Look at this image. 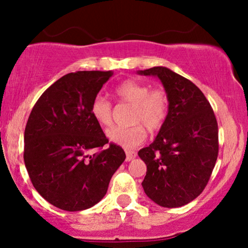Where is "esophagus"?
I'll use <instances>...</instances> for the list:
<instances>
[{"label": "esophagus", "instance_id": "1", "mask_svg": "<svg viewBox=\"0 0 248 248\" xmlns=\"http://www.w3.org/2000/svg\"><path fill=\"white\" fill-rule=\"evenodd\" d=\"M135 157H136V153L135 152H132V150H127V152H126V161L127 162L134 160Z\"/></svg>", "mask_w": 248, "mask_h": 248}]
</instances>
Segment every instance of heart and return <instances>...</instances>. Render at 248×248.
Returning a JSON list of instances; mask_svg holds the SVG:
<instances>
[{
  "instance_id": "obj_1",
  "label": "heart",
  "mask_w": 248,
  "mask_h": 248,
  "mask_svg": "<svg viewBox=\"0 0 248 248\" xmlns=\"http://www.w3.org/2000/svg\"><path fill=\"white\" fill-rule=\"evenodd\" d=\"M121 101L133 105L129 121L132 126L115 127L107 132L110 142L126 149H132L146 140L147 132H157L166 122L169 113V96L163 88H150L146 82L127 79L115 88ZM91 114L99 124L108 127L113 124V105L101 95H96L91 104Z\"/></svg>"
}]
</instances>
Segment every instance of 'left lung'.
<instances>
[{
    "label": "left lung",
    "mask_w": 248,
    "mask_h": 248,
    "mask_svg": "<svg viewBox=\"0 0 248 248\" xmlns=\"http://www.w3.org/2000/svg\"><path fill=\"white\" fill-rule=\"evenodd\" d=\"M160 79L170 106L152 144L139 156L147 166L146 195L163 207H179L205 189L218 157V124L205 95L189 79L168 67L139 71Z\"/></svg>",
    "instance_id": "1"
}]
</instances>
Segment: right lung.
I'll use <instances>...</instances> for the list:
<instances>
[{"mask_svg": "<svg viewBox=\"0 0 248 248\" xmlns=\"http://www.w3.org/2000/svg\"><path fill=\"white\" fill-rule=\"evenodd\" d=\"M112 71L65 75L45 91L24 130V163L45 201L65 211H81L106 195L110 178L126 158L108 143L91 104Z\"/></svg>", "mask_w": 248, "mask_h": 248, "instance_id": "1", "label": "right lung"}]
</instances>
